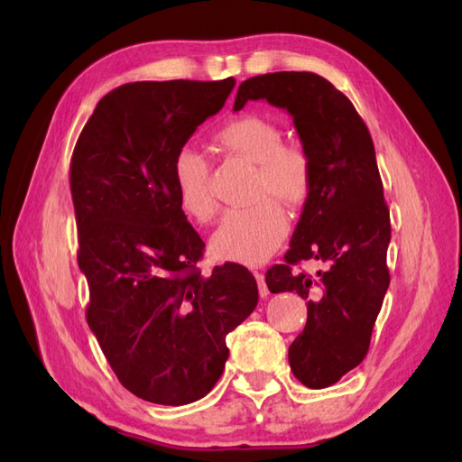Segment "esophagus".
<instances>
[{
  "mask_svg": "<svg viewBox=\"0 0 462 462\" xmlns=\"http://www.w3.org/2000/svg\"><path fill=\"white\" fill-rule=\"evenodd\" d=\"M256 280H258L260 296H262V298H268V293H270V290H268V286H266V278H263V273H262V272H256Z\"/></svg>",
  "mask_w": 462,
  "mask_h": 462,
  "instance_id": "obj_1",
  "label": "esophagus"
}]
</instances>
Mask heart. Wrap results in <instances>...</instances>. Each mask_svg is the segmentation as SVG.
I'll list each match as a JSON object with an SVG mask.
<instances>
[{"instance_id": "b5f03b06", "label": "heart", "mask_w": 462, "mask_h": 462, "mask_svg": "<svg viewBox=\"0 0 462 462\" xmlns=\"http://www.w3.org/2000/svg\"><path fill=\"white\" fill-rule=\"evenodd\" d=\"M214 143L230 156L256 164L252 196H273L290 208L308 200L311 190V166L296 146L282 144L276 125L262 116L242 115L222 125ZM172 186L180 208L196 222H208L216 214L210 189V166L200 152L182 149L172 161ZM288 234V216L280 206L262 199L246 208L224 214L212 234L210 248L216 258L256 266L278 250Z\"/></svg>"}]
</instances>
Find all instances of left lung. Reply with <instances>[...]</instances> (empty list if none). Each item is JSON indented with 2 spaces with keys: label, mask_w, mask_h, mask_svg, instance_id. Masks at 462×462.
Here are the masks:
<instances>
[{
  "label": "left lung",
  "mask_w": 462,
  "mask_h": 462,
  "mask_svg": "<svg viewBox=\"0 0 462 462\" xmlns=\"http://www.w3.org/2000/svg\"><path fill=\"white\" fill-rule=\"evenodd\" d=\"M268 101L293 119L311 166V190L293 230L286 263L266 272L272 293L308 300V321L290 346V367L303 385L337 383L367 356L371 331L389 288V208L371 134L346 95L308 71L246 79L234 111ZM322 266L316 277L300 261Z\"/></svg>",
  "instance_id": "obj_1"
}]
</instances>
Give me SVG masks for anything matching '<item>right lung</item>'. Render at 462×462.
Returning <instances> with one entry per match:
<instances>
[{"label":"right lung","instance_id":"1","mask_svg":"<svg viewBox=\"0 0 462 462\" xmlns=\"http://www.w3.org/2000/svg\"><path fill=\"white\" fill-rule=\"evenodd\" d=\"M236 81H139L97 103L71 159L87 323L123 387L189 405L216 385L226 336L258 306L240 263L202 276L204 242L172 186V161Z\"/></svg>","mask_w":462,"mask_h":462}]
</instances>
